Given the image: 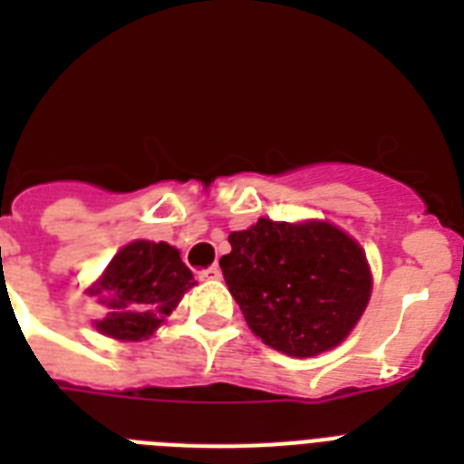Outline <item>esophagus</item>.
Masks as SVG:
<instances>
[{
	"instance_id": "esophagus-1",
	"label": "esophagus",
	"mask_w": 464,
	"mask_h": 464,
	"mask_svg": "<svg viewBox=\"0 0 464 464\" xmlns=\"http://www.w3.org/2000/svg\"><path fill=\"white\" fill-rule=\"evenodd\" d=\"M220 276H223V272H220V267H216V265L199 272V281H218Z\"/></svg>"
}]
</instances>
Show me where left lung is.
<instances>
[{"instance_id":"left-lung-1","label":"left lung","mask_w":464,"mask_h":464,"mask_svg":"<svg viewBox=\"0 0 464 464\" xmlns=\"http://www.w3.org/2000/svg\"><path fill=\"white\" fill-rule=\"evenodd\" d=\"M225 283L256 337L311 358L351 334L372 295V272L353 237L325 220L256 225L227 237Z\"/></svg>"}]
</instances>
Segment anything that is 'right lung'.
I'll use <instances>...</instances> for the list:
<instances>
[{"label":"right lung","mask_w":464,"mask_h":464,"mask_svg":"<svg viewBox=\"0 0 464 464\" xmlns=\"http://www.w3.org/2000/svg\"><path fill=\"white\" fill-rule=\"evenodd\" d=\"M195 283L174 246L132 241L122 246L100 281L88 288V295L100 297V304L109 309L94 327L121 342L149 339Z\"/></svg>","instance_id":"add662e5"}]
</instances>
